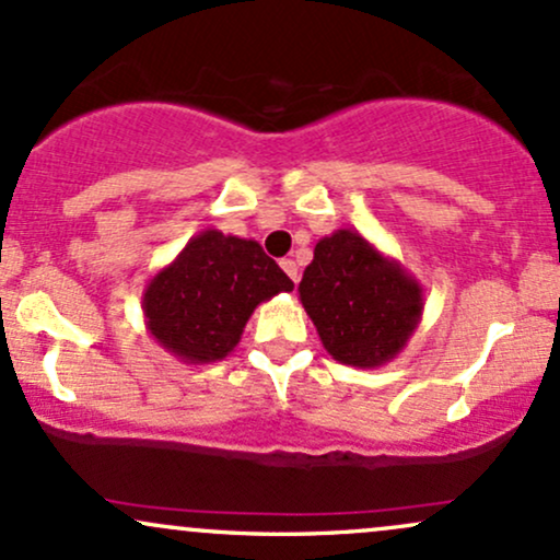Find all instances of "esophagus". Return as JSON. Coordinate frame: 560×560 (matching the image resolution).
Instances as JSON below:
<instances>
[{
  "instance_id": "esophagus-1",
  "label": "esophagus",
  "mask_w": 560,
  "mask_h": 560,
  "mask_svg": "<svg viewBox=\"0 0 560 560\" xmlns=\"http://www.w3.org/2000/svg\"><path fill=\"white\" fill-rule=\"evenodd\" d=\"M281 268H284V273L289 276V279L294 281V284H298V281H300V273H298V262H294L292 258H284V260H281Z\"/></svg>"
}]
</instances>
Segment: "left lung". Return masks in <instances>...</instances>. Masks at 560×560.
<instances>
[{
	"label": "left lung",
	"instance_id": "8db88e82",
	"mask_svg": "<svg viewBox=\"0 0 560 560\" xmlns=\"http://www.w3.org/2000/svg\"><path fill=\"white\" fill-rule=\"evenodd\" d=\"M298 292L326 352L355 369L400 355L423 313L416 276L350 229L318 240Z\"/></svg>",
	"mask_w": 560,
	"mask_h": 560
}]
</instances>
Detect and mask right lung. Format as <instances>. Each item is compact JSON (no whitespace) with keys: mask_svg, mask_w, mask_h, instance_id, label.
Instances as JSON below:
<instances>
[{"mask_svg":"<svg viewBox=\"0 0 560 560\" xmlns=\"http://www.w3.org/2000/svg\"><path fill=\"white\" fill-rule=\"evenodd\" d=\"M292 279L255 240L205 229L141 294L147 331L182 363L223 361L260 302L292 292Z\"/></svg>","mask_w":560,"mask_h":560,"instance_id":"obj_1","label":"right lung"}]
</instances>
